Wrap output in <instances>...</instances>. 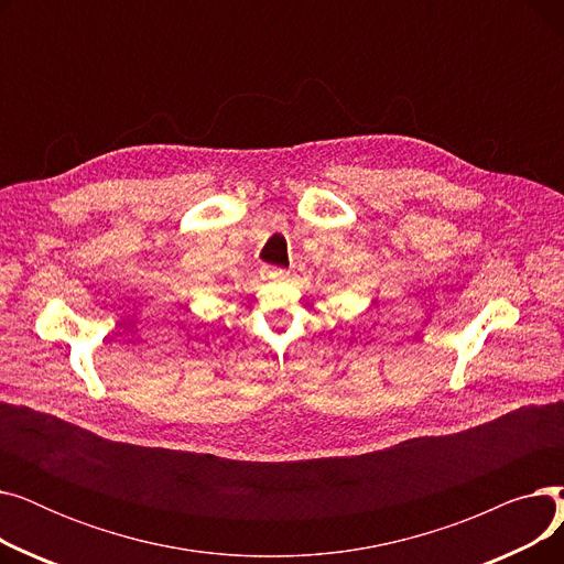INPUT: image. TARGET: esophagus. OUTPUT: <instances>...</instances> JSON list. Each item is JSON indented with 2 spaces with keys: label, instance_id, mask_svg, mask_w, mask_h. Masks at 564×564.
I'll list each match as a JSON object with an SVG mask.
<instances>
[{
  "label": "esophagus",
  "instance_id": "obj_1",
  "mask_svg": "<svg viewBox=\"0 0 564 564\" xmlns=\"http://www.w3.org/2000/svg\"><path fill=\"white\" fill-rule=\"evenodd\" d=\"M262 272H264V276H270V279H285L288 276L283 267H272V264H264Z\"/></svg>",
  "mask_w": 564,
  "mask_h": 564
}]
</instances>
